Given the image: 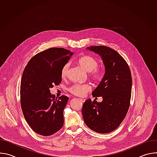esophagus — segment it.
I'll return each instance as SVG.
<instances>
[{
    "label": "esophagus",
    "mask_w": 157,
    "mask_h": 157,
    "mask_svg": "<svg viewBox=\"0 0 157 157\" xmlns=\"http://www.w3.org/2000/svg\"><path fill=\"white\" fill-rule=\"evenodd\" d=\"M79 100H80L82 102H85V99H79Z\"/></svg>",
    "instance_id": "34e87169"
}]
</instances>
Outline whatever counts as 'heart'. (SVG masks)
<instances>
[{
    "mask_svg": "<svg viewBox=\"0 0 157 157\" xmlns=\"http://www.w3.org/2000/svg\"><path fill=\"white\" fill-rule=\"evenodd\" d=\"M78 63L88 72H91V77L96 81L102 79L104 73L102 70L98 69L99 62L94 58L91 56H84L78 59ZM70 68V63H66L61 69V75L62 78H66L68 75ZM91 87L87 84L76 83L70 86L69 91L77 96H84L87 93L91 91Z\"/></svg>",
    "mask_w": 157,
    "mask_h": 157,
    "instance_id": "obj_1",
    "label": "heart"
}]
</instances>
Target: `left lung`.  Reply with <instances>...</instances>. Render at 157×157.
Wrapping results in <instances>:
<instances>
[{"label":"left lung","mask_w":157,"mask_h":157,"mask_svg":"<svg viewBox=\"0 0 157 157\" xmlns=\"http://www.w3.org/2000/svg\"><path fill=\"white\" fill-rule=\"evenodd\" d=\"M87 49L101 56L105 74L92 93L94 98L102 96V101L88 99L82 105V114L89 128L100 133H109L120 125L128 110L131 72L125 60L116 50L105 46H92Z\"/></svg>","instance_id":"left-lung-1"}]
</instances>
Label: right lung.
I'll use <instances>...</instances> for the list:
<instances>
[{
    "instance_id": "1",
    "label": "right lung",
    "mask_w": 157,
    "mask_h": 157,
    "mask_svg": "<svg viewBox=\"0 0 157 157\" xmlns=\"http://www.w3.org/2000/svg\"><path fill=\"white\" fill-rule=\"evenodd\" d=\"M73 55L63 48H51L35 55L24 69L20 84L21 110L39 135L52 136L64 124L63 110L69 98L55 99L50 88L61 82V69Z\"/></svg>"
}]
</instances>
